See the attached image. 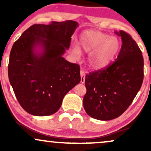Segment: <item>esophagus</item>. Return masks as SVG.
I'll use <instances>...</instances> for the list:
<instances>
[{"instance_id": "34e87169", "label": "esophagus", "mask_w": 151, "mask_h": 151, "mask_svg": "<svg viewBox=\"0 0 151 151\" xmlns=\"http://www.w3.org/2000/svg\"><path fill=\"white\" fill-rule=\"evenodd\" d=\"M80 74H81V84H84V81H85V72H84L83 70H81Z\"/></svg>"}]
</instances>
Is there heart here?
Wrapping results in <instances>:
<instances>
[{
  "instance_id": "heart-1",
  "label": "heart",
  "mask_w": 151,
  "mask_h": 151,
  "mask_svg": "<svg viewBox=\"0 0 151 151\" xmlns=\"http://www.w3.org/2000/svg\"><path fill=\"white\" fill-rule=\"evenodd\" d=\"M79 46L72 45V54L76 58L81 55V49L90 52L89 62L91 67L104 69L114 61L121 49V42L115 36L95 30H87L79 37Z\"/></svg>"
}]
</instances>
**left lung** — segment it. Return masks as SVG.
<instances>
[{"label":"left lung","mask_w":151,"mask_h":151,"mask_svg":"<svg viewBox=\"0 0 151 151\" xmlns=\"http://www.w3.org/2000/svg\"><path fill=\"white\" fill-rule=\"evenodd\" d=\"M115 33L122 40L116 61L85 77L83 105L86 114L97 120L120 116L131 104L143 80V58L138 45L124 31Z\"/></svg>","instance_id":"left-lung-1"}]
</instances>
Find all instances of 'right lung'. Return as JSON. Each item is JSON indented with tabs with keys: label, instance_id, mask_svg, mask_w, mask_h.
Listing matches in <instances>:
<instances>
[{
	"label": "right lung",
	"instance_id": "obj_1",
	"mask_svg": "<svg viewBox=\"0 0 151 151\" xmlns=\"http://www.w3.org/2000/svg\"><path fill=\"white\" fill-rule=\"evenodd\" d=\"M78 25L73 20L35 24L13 44L8 77L27 113L37 116L56 113L66 93L80 82L79 66L63 58Z\"/></svg>",
	"mask_w": 151,
	"mask_h": 151
}]
</instances>
